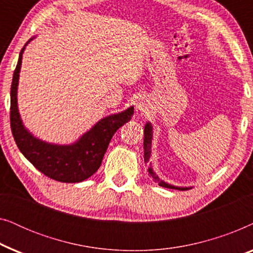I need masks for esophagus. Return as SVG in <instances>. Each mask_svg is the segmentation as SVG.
Listing matches in <instances>:
<instances>
[{
	"label": "esophagus",
	"mask_w": 253,
	"mask_h": 253,
	"mask_svg": "<svg viewBox=\"0 0 253 253\" xmlns=\"http://www.w3.org/2000/svg\"><path fill=\"white\" fill-rule=\"evenodd\" d=\"M136 108H137L138 110H140V112H144V110H145L144 103H143V102H138L137 106H136Z\"/></svg>",
	"instance_id": "1"
}]
</instances>
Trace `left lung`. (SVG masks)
<instances>
[{
    "mask_svg": "<svg viewBox=\"0 0 253 253\" xmlns=\"http://www.w3.org/2000/svg\"><path fill=\"white\" fill-rule=\"evenodd\" d=\"M152 139H153V127H152V124L147 122L145 124L144 127V161L145 164L148 166V174L152 178L154 179L155 182L159 183V185L162 186V188H169V189H176V190H189L191 189V186H175L169 184V183L162 181V179L159 178V176L155 174V171L152 168V164L150 162L151 158V147H152Z\"/></svg>",
    "mask_w": 253,
    "mask_h": 253,
    "instance_id": "left-lung-1",
    "label": "left lung"
}]
</instances>
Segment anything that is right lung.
<instances>
[{
	"label": "right lung",
	"mask_w": 253,
	"mask_h": 253,
	"mask_svg": "<svg viewBox=\"0 0 253 253\" xmlns=\"http://www.w3.org/2000/svg\"><path fill=\"white\" fill-rule=\"evenodd\" d=\"M33 39L27 41L20 50L18 63L13 72L10 92V123L13 138L24 157L48 177L63 183L83 182L91 177L101 166L114 133L132 117L133 106L103 117L72 144H51L34 137L24 126L17 102L23 54L27 43Z\"/></svg>",
	"instance_id": "right-lung-1"
}]
</instances>
